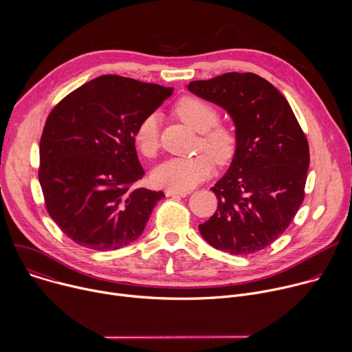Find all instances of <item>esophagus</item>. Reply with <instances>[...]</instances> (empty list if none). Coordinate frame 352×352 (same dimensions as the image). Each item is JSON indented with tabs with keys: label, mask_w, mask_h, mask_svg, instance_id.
Here are the masks:
<instances>
[{
	"label": "esophagus",
	"mask_w": 352,
	"mask_h": 352,
	"mask_svg": "<svg viewBox=\"0 0 352 352\" xmlns=\"http://www.w3.org/2000/svg\"><path fill=\"white\" fill-rule=\"evenodd\" d=\"M188 192L184 190H174V189H166V196H186Z\"/></svg>",
	"instance_id": "obj_1"
}]
</instances>
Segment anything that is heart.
I'll use <instances>...</instances> for the list:
<instances>
[{"label":"heart","instance_id":"b5f03b06","mask_svg":"<svg viewBox=\"0 0 352 352\" xmlns=\"http://www.w3.org/2000/svg\"><path fill=\"white\" fill-rule=\"evenodd\" d=\"M178 117L200 135V147L219 163L230 162L236 148V133L230 125L219 124L220 114L206 100L185 96L175 104ZM135 144L144 157H155L160 148V117L156 113L146 116L133 135ZM213 160L208 155L195 157H174L162 163L153 171V182L160 188L189 190L213 173Z\"/></svg>","mask_w":352,"mask_h":352}]
</instances>
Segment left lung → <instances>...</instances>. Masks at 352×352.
I'll list each match as a JSON object with an SVG mask.
<instances>
[{
    "label": "left lung",
    "instance_id": "1",
    "mask_svg": "<svg viewBox=\"0 0 352 352\" xmlns=\"http://www.w3.org/2000/svg\"><path fill=\"white\" fill-rule=\"evenodd\" d=\"M188 90L223 107L236 133L231 166L212 188L217 210L199 231L231 255L258 252L288 228L305 197L307 136L285 97L259 75L228 72Z\"/></svg>",
    "mask_w": 352,
    "mask_h": 352
}]
</instances>
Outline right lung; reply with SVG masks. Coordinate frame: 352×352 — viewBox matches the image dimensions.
Returning a JSON list of instances; mask_svg holds the SVG:
<instances>
[{"label":"right lung","mask_w":352,"mask_h":352,"mask_svg":"<svg viewBox=\"0 0 352 352\" xmlns=\"http://www.w3.org/2000/svg\"><path fill=\"white\" fill-rule=\"evenodd\" d=\"M173 90L103 75L71 91L47 117L38 181L50 217L78 245L113 250L142 235L164 193L131 188L144 175L133 135Z\"/></svg>","instance_id":"obj_1"}]
</instances>
